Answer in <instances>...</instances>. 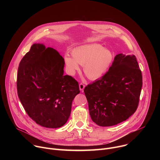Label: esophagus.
I'll list each match as a JSON object with an SVG mask.
<instances>
[{
	"instance_id": "esophagus-1",
	"label": "esophagus",
	"mask_w": 160,
	"mask_h": 160,
	"mask_svg": "<svg viewBox=\"0 0 160 160\" xmlns=\"http://www.w3.org/2000/svg\"><path fill=\"white\" fill-rule=\"evenodd\" d=\"M85 85L84 84H83L82 83H80L79 84V88H80V90H82V91H83V89H84V88H85Z\"/></svg>"
}]
</instances>
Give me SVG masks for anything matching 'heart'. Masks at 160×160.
Instances as JSON below:
<instances>
[{
	"label": "heart",
	"instance_id": "obj_1",
	"mask_svg": "<svg viewBox=\"0 0 160 160\" xmlns=\"http://www.w3.org/2000/svg\"><path fill=\"white\" fill-rule=\"evenodd\" d=\"M73 58L68 55L64 57L67 70L74 75L80 70L79 64L83 65V70L90 80L102 77L110 68L115 58L112 51L104 48L99 43L80 45L72 51Z\"/></svg>",
	"mask_w": 160,
	"mask_h": 160
}]
</instances>
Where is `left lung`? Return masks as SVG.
Wrapping results in <instances>:
<instances>
[{
  "label": "left lung",
  "mask_w": 160,
  "mask_h": 160,
  "mask_svg": "<svg viewBox=\"0 0 160 160\" xmlns=\"http://www.w3.org/2000/svg\"><path fill=\"white\" fill-rule=\"evenodd\" d=\"M142 77L134 55H117L108 72L84 88L92 121L110 127L127 120L137 110Z\"/></svg>",
  "instance_id": "obj_1"
}]
</instances>
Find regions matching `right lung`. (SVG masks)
Listing matches in <instances>:
<instances>
[{
    "mask_svg": "<svg viewBox=\"0 0 160 160\" xmlns=\"http://www.w3.org/2000/svg\"><path fill=\"white\" fill-rule=\"evenodd\" d=\"M63 58L55 49L34 43L18 67L17 90L28 116L37 124L56 128L70 117L72 104L80 93L78 82L64 75Z\"/></svg>",
    "mask_w": 160,
    "mask_h": 160,
    "instance_id": "add662e5",
    "label": "right lung"
}]
</instances>
